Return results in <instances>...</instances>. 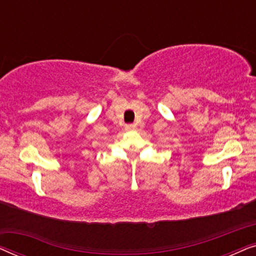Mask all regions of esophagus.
<instances>
[{"instance_id": "esophagus-1", "label": "esophagus", "mask_w": 256, "mask_h": 256, "mask_svg": "<svg viewBox=\"0 0 256 256\" xmlns=\"http://www.w3.org/2000/svg\"><path fill=\"white\" fill-rule=\"evenodd\" d=\"M135 128H136V124H126V129H127V130H134Z\"/></svg>"}]
</instances>
